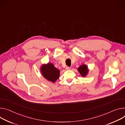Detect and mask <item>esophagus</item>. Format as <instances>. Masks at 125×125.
<instances>
[{
  "label": "esophagus",
  "instance_id": "1",
  "mask_svg": "<svg viewBox=\"0 0 125 125\" xmlns=\"http://www.w3.org/2000/svg\"><path fill=\"white\" fill-rule=\"evenodd\" d=\"M70 69H71V68H70V67H68V66H67V67H66V70H70Z\"/></svg>",
  "mask_w": 125,
  "mask_h": 125
}]
</instances>
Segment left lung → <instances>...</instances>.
Here are the masks:
<instances>
[{
  "label": "left lung",
  "mask_w": 125,
  "mask_h": 125,
  "mask_svg": "<svg viewBox=\"0 0 125 125\" xmlns=\"http://www.w3.org/2000/svg\"><path fill=\"white\" fill-rule=\"evenodd\" d=\"M77 70L83 77H86L88 75L89 71L88 66L85 64H83L79 66Z\"/></svg>",
  "instance_id": "left-lung-1"
}]
</instances>
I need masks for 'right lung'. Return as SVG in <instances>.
<instances>
[{
  "label": "right lung",
  "mask_w": 125,
  "mask_h": 125,
  "mask_svg": "<svg viewBox=\"0 0 125 125\" xmlns=\"http://www.w3.org/2000/svg\"><path fill=\"white\" fill-rule=\"evenodd\" d=\"M40 70L43 77L52 83H55L59 77L60 71L51 63L42 64Z\"/></svg>",
  "instance_id": "1"
}]
</instances>
